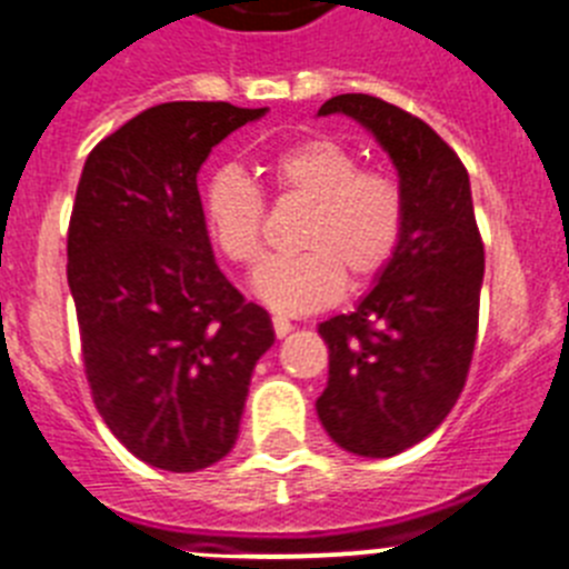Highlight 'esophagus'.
Instances as JSON below:
<instances>
[{
    "label": "esophagus",
    "mask_w": 569,
    "mask_h": 569,
    "mask_svg": "<svg viewBox=\"0 0 569 569\" xmlns=\"http://www.w3.org/2000/svg\"><path fill=\"white\" fill-rule=\"evenodd\" d=\"M293 330V325H290L288 319H281V316H273V333L279 336V339H284V336Z\"/></svg>",
    "instance_id": "34e87169"
}]
</instances>
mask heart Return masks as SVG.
I'll use <instances>...</instances> for the list:
<instances>
[{"mask_svg": "<svg viewBox=\"0 0 569 569\" xmlns=\"http://www.w3.org/2000/svg\"><path fill=\"white\" fill-rule=\"evenodd\" d=\"M281 199L310 204L296 248L261 264L253 290L279 313H310L350 284L376 279L405 233L407 199L399 179L361 168L359 156L330 136L288 144L261 164ZM204 224L230 261L253 268L264 250V196L239 168L216 170L204 184Z\"/></svg>", "mask_w": 569, "mask_h": 569, "instance_id": "heart-1", "label": "heart"}]
</instances>
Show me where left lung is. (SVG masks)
<instances>
[{
	"label": "left lung",
	"mask_w": 569,
	"mask_h": 569,
	"mask_svg": "<svg viewBox=\"0 0 569 569\" xmlns=\"http://www.w3.org/2000/svg\"><path fill=\"white\" fill-rule=\"evenodd\" d=\"M365 124L390 153L407 199L405 233L353 313L321 321L330 376L316 401L330 439L387 459L433 433L453 410L479 333L485 244L467 168L419 116L367 93L319 108Z\"/></svg>",
	"instance_id": "left-lung-1"
}]
</instances>
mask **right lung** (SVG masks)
Instances as JSON below:
<instances>
[{"label":"right lung","instance_id":"add662e5","mask_svg":"<svg viewBox=\"0 0 569 569\" xmlns=\"http://www.w3.org/2000/svg\"><path fill=\"white\" fill-rule=\"evenodd\" d=\"M268 108L164 102L90 150L68 228L84 376L110 433L144 465L224 459L273 325L213 261L196 173Z\"/></svg>","mask_w":569,"mask_h":569}]
</instances>
